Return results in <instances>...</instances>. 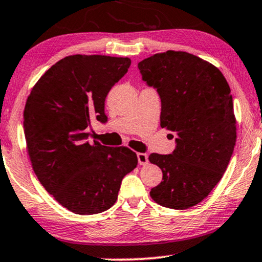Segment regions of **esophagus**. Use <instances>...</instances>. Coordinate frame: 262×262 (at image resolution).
Returning <instances> with one entry per match:
<instances>
[{
    "mask_svg": "<svg viewBox=\"0 0 262 262\" xmlns=\"http://www.w3.org/2000/svg\"><path fill=\"white\" fill-rule=\"evenodd\" d=\"M137 156H138V162L140 165H146L148 163V156L146 154H141V152H139Z\"/></svg>",
    "mask_w": 262,
    "mask_h": 262,
    "instance_id": "34e87169",
    "label": "esophagus"
}]
</instances>
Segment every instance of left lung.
I'll return each instance as SVG.
<instances>
[{
    "label": "left lung",
    "instance_id": "obj_1",
    "mask_svg": "<svg viewBox=\"0 0 262 262\" xmlns=\"http://www.w3.org/2000/svg\"><path fill=\"white\" fill-rule=\"evenodd\" d=\"M138 68L157 89L161 127L177 142L173 154L148 156L163 173L150 196L162 207L188 209L210 193L232 156L237 129L230 85L216 66L187 52L157 53Z\"/></svg>",
    "mask_w": 262,
    "mask_h": 262
}]
</instances>
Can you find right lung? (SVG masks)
<instances>
[{
  "label": "right lung",
  "instance_id": "obj_1",
  "mask_svg": "<svg viewBox=\"0 0 262 262\" xmlns=\"http://www.w3.org/2000/svg\"><path fill=\"white\" fill-rule=\"evenodd\" d=\"M130 62L107 55H69L41 76L26 100L24 133L36 177L75 214L111 208L122 179L138 165L130 148L89 142L87 133L93 118L107 121L105 99Z\"/></svg>",
  "mask_w": 262,
  "mask_h": 262
}]
</instances>
